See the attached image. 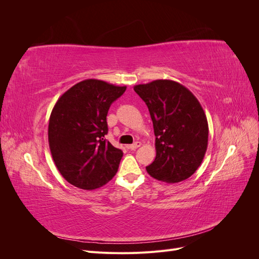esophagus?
<instances>
[{
    "label": "esophagus",
    "mask_w": 259,
    "mask_h": 259,
    "mask_svg": "<svg viewBox=\"0 0 259 259\" xmlns=\"http://www.w3.org/2000/svg\"><path fill=\"white\" fill-rule=\"evenodd\" d=\"M140 146H142V143H140V142H136V143H134L133 145H130V146H128V149H131V150H136V149L139 148Z\"/></svg>",
    "instance_id": "obj_1"
}]
</instances>
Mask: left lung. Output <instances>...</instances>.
<instances>
[{
    "instance_id": "obj_1",
    "label": "left lung",
    "mask_w": 259,
    "mask_h": 259,
    "mask_svg": "<svg viewBox=\"0 0 259 259\" xmlns=\"http://www.w3.org/2000/svg\"><path fill=\"white\" fill-rule=\"evenodd\" d=\"M150 112L156 155L146 169L167 184L183 182L199 168L208 142L206 115L193 94L178 82L155 80L134 86Z\"/></svg>"
}]
</instances>
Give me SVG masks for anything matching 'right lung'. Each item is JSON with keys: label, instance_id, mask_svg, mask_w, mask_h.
<instances>
[{"label": "right lung", "instance_id": "add662e5", "mask_svg": "<svg viewBox=\"0 0 259 259\" xmlns=\"http://www.w3.org/2000/svg\"><path fill=\"white\" fill-rule=\"evenodd\" d=\"M126 86L89 79L59 97L49 123L53 160L68 183L97 189L113 178L123 152L107 142V114Z\"/></svg>", "mask_w": 259, "mask_h": 259}]
</instances>
